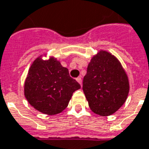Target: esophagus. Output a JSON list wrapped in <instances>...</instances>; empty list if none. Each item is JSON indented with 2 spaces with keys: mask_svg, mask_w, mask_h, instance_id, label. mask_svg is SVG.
<instances>
[{
  "mask_svg": "<svg viewBox=\"0 0 149 149\" xmlns=\"http://www.w3.org/2000/svg\"><path fill=\"white\" fill-rule=\"evenodd\" d=\"M76 80H77V82L79 83L80 85H82V79H81V77H78V78L76 79Z\"/></svg>",
  "mask_w": 149,
  "mask_h": 149,
  "instance_id": "esophagus-1",
  "label": "esophagus"
}]
</instances>
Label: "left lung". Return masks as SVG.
<instances>
[{
    "mask_svg": "<svg viewBox=\"0 0 149 149\" xmlns=\"http://www.w3.org/2000/svg\"><path fill=\"white\" fill-rule=\"evenodd\" d=\"M83 90L91 110L101 116H108L127 100L128 77L116 57L100 50L88 64Z\"/></svg>",
    "mask_w": 149,
    "mask_h": 149,
    "instance_id": "1",
    "label": "left lung"
}]
</instances>
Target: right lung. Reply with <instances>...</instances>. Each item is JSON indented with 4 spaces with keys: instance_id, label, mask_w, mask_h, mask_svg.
Here are the masks:
<instances>
[{
    "instance_id": "obj_1",
    "label": "right lung",
    "mask_w": 149,
    "mask_h": 149,
    "mask_svg": "<svg viewBox=\"0 0 149 149\" xmlns=\"http://www.w3.org/2000/svg\"><path fill=\"white\" fill-rule=\"evenodd\" d=\"M69 70L54 57L37 58L28 71L24 94L29 103L42 113L53 116L65 110L73 93L80 89Z\"/></svg>"
}]
</instances>
